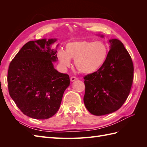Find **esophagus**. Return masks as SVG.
I'll use <instances>...</instances> for the list:
<instances>
[{"mask_svg":"<svg viewBox=\"0 0 147 147\" xmlns=\"http://www.w3.org/2000/svg\"><path fill=\"white\" fill-rule=\"evenodd\" d=\"M78 80V78L76 77L73 76V77H70V81L71 82H74L75 80Z\"/></svg>","mask_w":147,"mask_h":147,"instance_id":"34e87169","label":"esophagus"}]
</instances>
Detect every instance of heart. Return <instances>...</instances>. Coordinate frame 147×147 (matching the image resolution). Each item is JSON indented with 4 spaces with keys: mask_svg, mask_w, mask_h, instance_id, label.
Returning a JSON list of instances; mask_svg holds the SVG:
<instances>
[{
    "mask_svg": "<svg viewBox=\"0 0 147 147\" xmlns=\"http://www.w3.org/2000/svg\"><path fill=\"white\" fill-rule=\"evenodd\" d=\"M108 48L102 41H74L65 45V51L60 50L57 56L61 64L65 67L75 65L79 72L84 74L94 73L104 65L108 56Z\"/></svg>",
    "mask_w": 147,
    "mask_h": 147,
    "instance_id": "obj_1",
    "label": "heart"
}]
</instances>
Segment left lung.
Masks as SVG:
<instances>
[{
  "label": "left lung",
  "mask_w": 147,
  "mask_h": 147,
  "mask_svg": "<svg viewBox=\"0 0 147 147\" xmlns=\"http://www.w3.org/2000/svg\"><path fill=\"white\" fill-rule=\"evenodd\" d=\"M109 42L110 50L104 65L83 78L84 104L89 112L97 116L121 108L129 94L134 78L131 57L122 42L116 38Z\"/></svg>",
  "instance_id": "1"
}]
</instances>
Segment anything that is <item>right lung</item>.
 Instances as JSON below:
<instances>
[{
  "label": "right lung",
  "mask_w": 147,
  "mask_h": 147,
  "mask_svg": "<svg viewBox=\"0 0 147 147\" xmlns=\"http://www.w3.org/2000/svg\"><path fill=\"white\" fill-rule=\"evenodd\" d=\"M56 39H41L26 43L8 67V92L19 109L27 116L38 119L50 118L59 110L69 75L53 66L57 51L51 45Z\"/></svg>",
  "instance_id": "1"
}]
</instances>
